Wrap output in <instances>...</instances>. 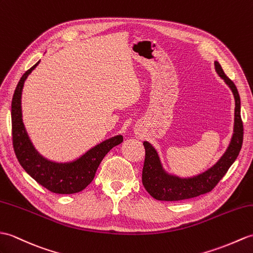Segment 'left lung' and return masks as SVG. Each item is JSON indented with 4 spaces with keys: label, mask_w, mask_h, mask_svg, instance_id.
Returning <instances> with one entry per match:
<instances>
[{
    "label": "left lung",
    "mask_w": 253,
    "mask_h": 253,
    "mask_svg": "<svg viewBox=\"0 0 253 253\" xmlns=\"http://www.w3.org/2000/svg\"><path fill=\"white\" fill-rule=\"evenodd\" d=\"M215 70L225 83L230 86L235 98L234 134L226 152L221 160L206 172L190 179H180L164 172L156 151L149 142H143L145 158L142 170V183L145 190L157 201L174 202L196 197L212 191L224 177L228 168L236 160L244 140V125L240 116V98L236 86L223 71L219 62H214Z\"/></svg>",
    "instance_id": "left-lung-1"
}]
</instances>
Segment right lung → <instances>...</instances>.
<instances>
[{
	"instance_id": "obj_1",
	"label": "right lung",
	"mask_w": 253,
	"mask_h": 253,
	"mask_svg": "<svg viewBox=\"0 0 253 253\" xmlns=\"http://www.w3.org/2000/svg\"><path fill=\"white\" fill-rule=\"evenodd\" d=\"M34 64L21 76L11 100V136L17 160L39 184L56 194H74L83 191L95 178L97 169L108 152L123 142L116 136L96 145L80 157L68 164H56L45 160L34 150L29 140L21 119V90L27 76L37 67Z\"/></svg>"
}]
</instances>
